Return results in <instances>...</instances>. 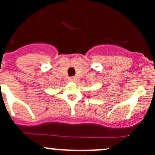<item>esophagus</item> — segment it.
<instances>
[{
	"mask_svg": "<svg viewBox=\"0 0 155 155\" xmlns=\"http://www.w3.org/2000/svg\"><path fill=\"white\" fill-rule=\"evenodd\" d=\"M70 81H71V82H74L75 80H76V78L75 77H73V76H72V77H70Z\"/></svg>",
	"mask_w": 155,
	"mask_h": 155,
	"instance_id": "34e87169",
	"label": "esophagus"
}]
</instances>
